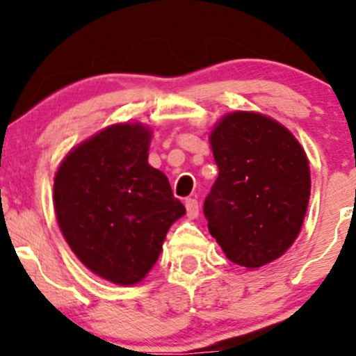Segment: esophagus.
Segmentation results:
<instances>
[{"label":"esophagus","mask_w":356,"mask_h":356,"mask_svg":"<svg viewBox=\"0 0 356 356\" xmlns=\"http://www.w3.org/2000/svg\"><path fill=\"white\" fill-rule=\"evenodd\" d=\"M186 211H188L189 218H196L200 215V204L195 198L186 200Z\"/></svg>","instance_id":"esophagus-1"}]
</instances>
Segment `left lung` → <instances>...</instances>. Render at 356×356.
<instances>
[{"label":"left lung","mask_w":356,"mask_h":356,"mask_svg":"<svg viewBox=\"0 0 356 356\" xmlns=\"http://www.w3.org/2000/svg\"><path fill=\"white\" fill-rule=\"evenodd\" d=\"M218 177L204 200L225 257L254 270L296 241L310 200V165L293 132L258 111H231L210 131Z\"/></svg>","instance_id":"left-lung-1"}]
</instances>
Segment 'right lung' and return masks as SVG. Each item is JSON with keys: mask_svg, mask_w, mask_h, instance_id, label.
<instances>
[{"mask_svg": "<svg viewBox=\"0 0 356 356\" xmlns=\"http://www.w3.org/2000/svg\"><path fill=\"white\" fill-rule=\"evenodd\" d=\"M153 131L139 122L102 129L67 153L53 204L63 238L98 277L132 286L146 277L184 204L148 163Z\"/></svg>", "mask_w": 356, "mask_h": 356, "instance_id": "add662e5", "label": "right lung"}]
</instances>
